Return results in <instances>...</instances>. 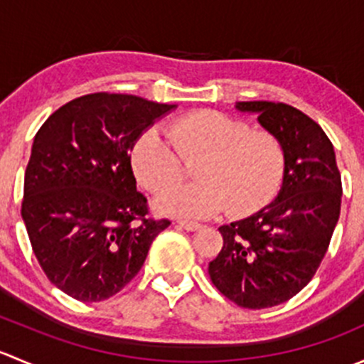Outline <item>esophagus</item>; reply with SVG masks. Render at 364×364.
Masks as SVG:
<instances>
[{
  "label": "esophagus",
  "instance_id": "esophagus-1",
  "mask_svg": "<svg viewBox=\"0 0 364 364\" xmlns=\"http://www.w3.org/2000/svg\"><path fill=\"white\" fill-rule=\"evenodd\" d=\"M179 227H183L185 230H190V232H193V230H199L200 229V223L197 222H188V220H179Z\"/></svg>",
  "mask_w": 364,
  "mask_h": 364
}]
</instances>
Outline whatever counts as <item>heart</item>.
Listing matches in <instances>:
<instances>
[{"instance_id":"b5f03b06","label":"heart","mask_w":364,"mask_h":364,"mask_svg":"<svg viewBox=\"0 0 364 364\" xmlns=\"http://www.w3.org/2000/svg\"><path fill=\"white\" fill-rule=\"evenodd\" d=\"M167 134L172 146L159 128L135 142L132 167L139 181L164 192L184 177L181 161L199 159L200 183L161 193L155 200L160 211L203 218L225 208L230 216H245L269 203L284 181L287 151L273 132L218 111H196L172 119Z\"/></svg>"}]
</instances>
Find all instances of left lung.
Returning <instances> with one entry per match:
<instances>
[{
    "label": "left lung",
    "instance_id": "8db88e82",
    "mask_svg": "<svg viewBox=\"0 0 364 364\" xmlns=\"http://www.w3.org/2000/svg\"><path fill=\"white\" fill-rule=\"evenodd\" d=\"M257 114L287 151L277 199L252 216L220 227L223 247L209 262L213 285L241 308L262 310L294 297L321 266L340 218L341 178L321 127L287 104L237 102Z\"/></svg>",
    "mask_w": 364,
    "mask_h": 364
}]
</instances>
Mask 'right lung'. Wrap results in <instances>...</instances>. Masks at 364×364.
Here are the masks:
<instances>
[{
    "mask_svg": "<svg viewBox=\"0 0 364 364\" xmlns=\"http://www.w3.org/2000/svg\"><path fill=\"white\" fill-rule=\"evenodd\" d=\"M172 109L135 95H84L36 132L21 215L43 273L73 299L97 303L117 294L171 225L148 216L130 151Z\"/></svg>",
    "mask_w": 364,
    "mask_h": 364,
    "instance_id": "obj_1",
    "label": "right lung"
}]
</instances>
